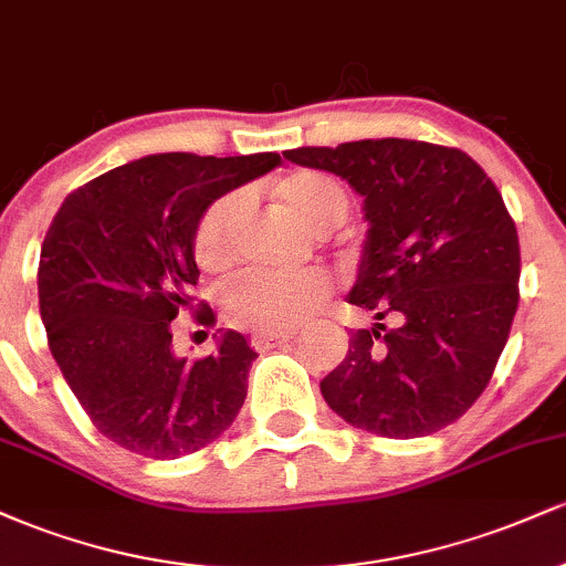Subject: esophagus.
I'll return each mask as SVG.
<instances>
[{
	"label": "esophagus",
	"mask_w": 566,
	"mask_h": 566,
	"mask_svg": "<svg viewBox=\"0 0 566 566\" xmlns=\"http://www.w3.org/2000/svg\"><path fill=\"white\" fill-rule=\"evenodd\" d=\"M295 333H279V335H252V346L258 350H271V348H279L284 346V343H290Z\"/></svg>",
	"instance_id": "obj_1"
}]
</instances>
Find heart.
<instances>
[{
  "label": "heart",
  "instance_id": "1",
  "mask_svg": "<svg viewBox=\"0 0 566 566\" xmlns=\"http://www.w3.org/2000/svg\"><path fill=\"white\" fill-rule=\"evenodd\" d=\"M276 199L308 226L311 231H329L343 223L348 212L346 191L335 180L316 172H292L276 180ZM239 216V197L218 199L207 207L193 237V255L205 271L223 269L231 255V231ZM329 295L327 276L319 271L276 276L244 274L223 290V311L231 324L258 335L292 333Z\"/></svg>",
  "mask_w": 566,
  "mask_h": 566
}]
</instances>
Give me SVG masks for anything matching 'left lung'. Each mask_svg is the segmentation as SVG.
<instances>
[{"label":"left lung","instance_id":"obj_1","mask_svg":"<svg viewBox=\"0 0 566 566\" xmlns=\"http://www.w3.org/2000/svg\"><path fill=\"white\" fill-rule=\"evenodd\" d=\"M365 197L367 239L348 303L375 324L350 333L322 396L354 428L437 433L482 396L518 305V233L497 186L460 148L380 138L292 148Z\"/></svg>","mask_w":566,"mask_h":566}]
</instances>
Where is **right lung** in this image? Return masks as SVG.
I'll list each match as a JSON object with an SVG mask.
<instances>
[{"label":"right lung","instance_id":"right-lung-1","mask_svg":"<svg viewBox=\"0 0 566 566\" xmlns=\"http://www.w3.org/2000/svg\"><path fill=\"white\" fill-rule=\"evenodd\" d=\"M282 165L151 154L69 193L39 258V314L63 378L97 431L151 460L216 441L247 396L255 350L220 329L216 354L186 361L170 322L193 308V237L212 201ZM210 314H199L207 322Z\"/></svg>","mask_w":566,"mask_h":566}]
</instances>
